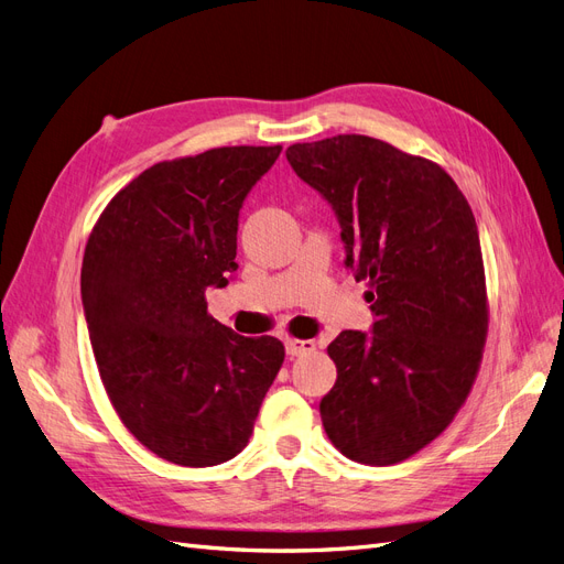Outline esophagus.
I'll return each mask as SVG.
<instances>
[{"label":"esophagus","instance_id":"34e87169","mask_svg":"<svg viewBox=\"0 0 564 564\" xmlns=\"http://www.w3.org/2000/svg\"><path fill=\"white\" fill-rule=\"evenodd\" d=\"M286 355L289 357H301V355H308L315 350V340L308 338H289L286 340Z\"/></svg>","mask_w":564,"mask_h":564}]
</instances>
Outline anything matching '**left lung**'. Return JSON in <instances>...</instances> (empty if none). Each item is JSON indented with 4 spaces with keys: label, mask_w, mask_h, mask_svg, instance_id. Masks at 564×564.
Segmentation results:
<instances>
[{
    "label": "left lung",
    "mask_w": 564,
    "mask_h": 564,
    "mask_svg": "<svg viewBox=\"0 0 564 564\" xmlns=\"http://www.w3.org/2000/svg\"><path fill=\"white\" fill-rule=\"evenodd\" d=\"M286 160L332 204L377 315L371 334L329 344L322 425L357 464H400L447 429L480 371L489 305L470 204L440 164L371 135L294 143Z\"/></svg>",
    "instance_id": "left-lung-1"
}]
</instances>
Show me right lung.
Returning a JSON list of instances; mask_svg holds the SVG:
<instances>
[{
    "label": "right lung",
    "instance_id": "right-lung-1",
    "mask_svg": "<svg viewBox=\"0 0 564 564\" xmlns=\"http://www.w3.org/2000/svg\"><path fill=\"white\" fill-rule=\"evenodd\" d=\"M282 145H230L152 164L98 216L82 303L100 381L127 431L164 460L218 466L240 454L284 362L207 313L237 270V216Z\"/></svg>",
    "mask_w": 564,
    "mask_h": 564
}]
</instances>
